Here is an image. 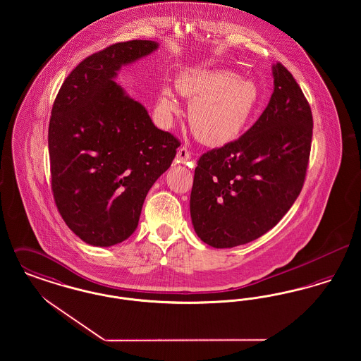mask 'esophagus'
<instances>
[{"mask_svg": "<svg viewBox=\"0 0 361 361\" xmlns=\"http://www.w3.org/2000/svg\"><path fill=\"white\" fill-rule=\"evenodd\" d=\"M176 158H177V161H178L180 164H188V161L190 159V153H189L188 149L184 147V146L180 147V149L177 150Z\"/></svg>", "mask_w": 361, "mask_h": 361, "instance_id": "esophagus-1", "label": "esophagus"}]
</instances>
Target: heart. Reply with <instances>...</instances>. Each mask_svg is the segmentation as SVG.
<instances>
[{"label":"heart","mask_w":361,"mask_h":361,"mask_svg":"<svg viewBox=\"0 0 361 361\" xmlns=\"http://www.w3.org/2000/svg\"><path fill=\"white\" fill-rule=\"evenodd\" d=\"M176 86L192 100L189 121L193 133L212 146L224 145L237 137L257 102L255 82L228 70L185 71L177 78ZM158 108L166 115L178 109L169 87L161 90Z\"/></svg>","instance_id":"1"}]
</instances>
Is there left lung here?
I'll list each match as a JSON object with an SVG mask.
<instances>
[{
    "mask_svg": "<svg viewBox=\"0 0 361 361\" xmlns=\"http://www.w3.org/2000/svg\"><path fill=\"white\" fill-rule=\"evenodd\" d=\"M258 121L234 142L202 155L190 192L197 237L226 249L257 240L299 196L309 165L312 115L302 89L281 63Z\"/></svg>",
    "mask_w": 361,
    "mask_h": 361,
    "instance_id": "8db88e82",
    "label": "left lung"
}]
</instances>
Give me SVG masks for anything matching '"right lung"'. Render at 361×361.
I'll return each mask as SVG.
<instances>
[{
	"label": "right lung",
	"mask_w": 361,
	"mask_h": 361,
	"mask_svg": "<svg viewBox=\"0 0 361 361\" xmlns=\"http://www.w3.org/2000/svg\"><path fill=\"white\" fill-rule=\"evenodd\" d=\"M157 49L153 40H130L87 56L52 105L49 153L55 204L70 230L89 245L112 246L135 231L147 192L180 146L115 82L123 66Z\"/></svg>",
	"instance_id": "right-lung-1"
}]
</instances>
